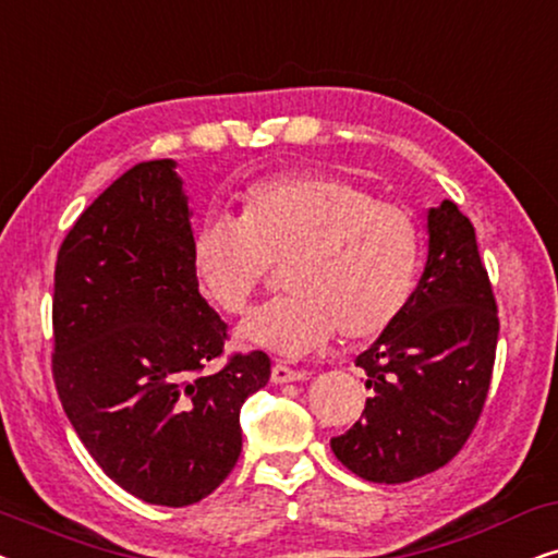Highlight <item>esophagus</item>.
<instances>
[{
    "mask_svg": "<svg viewBox=\"0 0 558 558\" xmlns=\"http://www.w3.org/2000/svg\"><path fill=\"white\" fill-rule=\"evenodd\" d=\"M304 378H307V373L289 368L284 363H277L271 368V384H296V380H304Z\"/></svg>",
    "mask_w": 558,
    "mask_h": 558,
    "instance_id": "obj_1",
    "label": "esophagus"
}]
</instances>
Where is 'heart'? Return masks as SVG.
<instances>
[{
  "instance_id": "obj_1",
  "label": "heart",
  "mask_w": 558,
  "mask_h": 558,
  "mask_svg": "<svg viewBox=\"0 0 558 558\" xmlns=\"http://www.w3.org/2000/svg\"><path fill=\"white\" fill-rule=\"evenodd\" d=\"M193 262L228 315L248 307L269 264L287 262L289 294L243 319L239 340L296 357L335 330L365 340L391 327L414 294L422 235L403 205L373 201L353 180L284 174L251 187L239 220H205Z\"/></svg>"
}]
</instances>
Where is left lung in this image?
<instances>
[{"label": "left lung", "instance_id": "8db88e82", "mask_svg": "<svg viewBox=\"0 0 558 558\" xmlns=\"http://www.w3.org/2000/svg\"><path fill=\"white\" fill-rule=\"evenodd\" d=\"M426 264L396 323L355 357L363 418L330 439L368 483L399 485L445 468L475 429L490 388L498 307L475 228L452 201L426 210Z\"/></svg>", "mask_w": 558, "mask_h": 558}]
</instances>
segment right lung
I'll return each mask as SVG.
<instances>
[{
	"mask_svg": "<svg viewBox=\"0 0 558 558\" xmlns=\"http://www.w3.org/2000/svg\"><path fill=\"white\" fill-rule=\"evenodd\" d=\"M174 159L142 162L68 231L56 264L52 376L68 422L113 483L151 506L203 500L241 454V407L266 386L256 350L218 373L226 323L201 296Z\"/></svg>",
	"mask_w": 558,
	"mask_h": 558,
	"instance_id": "1",
	"label": "right lung"
}]
</instances>
